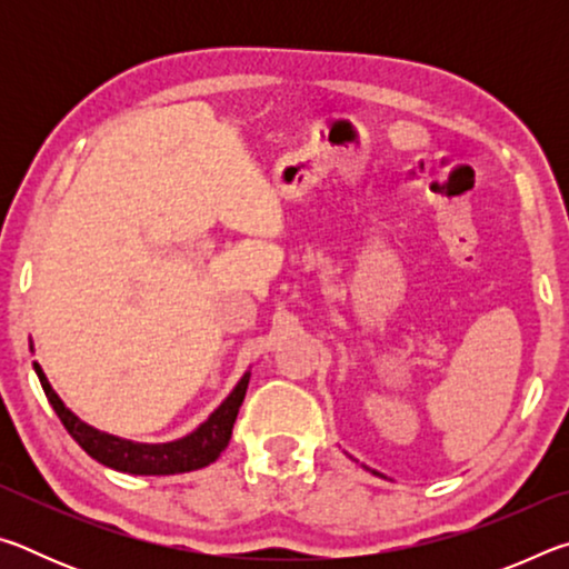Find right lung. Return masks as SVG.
<instances>
[{
  "instance_id": "1",
  "label": "right lung",
  "mask_w": 569,
  "mask_h": 569,
  "mask_svg": "<svg viewBox=\"0 0 569 569\" xmlns=\"http://www.w3.org/2000/svg\"><path fill=\"white\" fill-rule=\"evenodd\" d=\"M34 371L37 377H40L47 401L52 403L54 413L60 417L64 429L70 431V437L77 445L88 451L92 459H98L100 465L124 471V475H180V471H192L216 461L220 457V451L228 447L230 435H233V423L240 403H243L250 379V373H246V377L238 381V387L230 391V397L220 403V407L210 413L208 421L200 423L190 437L168 441V445H138V441L102 435V431L92 429L84 421L77 419L74 413L64 407L62 399L57 397L37 361Z\"/></svg>"
}]
</instances>
